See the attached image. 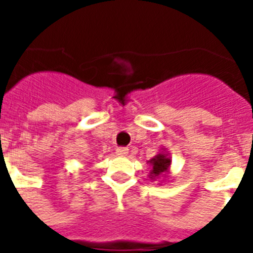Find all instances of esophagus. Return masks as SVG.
<instances>
[{
	"label": "esophagus",
	"mask_w": 253,
	"mask_h": 253,
	"mask_svg": "<svg viewBox=\"0 0 253 253\" xmlns=\"http://www.w3.org/2000/svg\"><path fill=\"white\" fill-rule=\"evenodd\" d=\"M127 154H128V150H127L126 147H119V148H117V151H115V155H117V156H126Z\"/></svg>",
	"instance_id": "esophagus-1"
}]
</instances>
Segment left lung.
Wrapping results in <instances>:
<instances>
[{"instance_id":"obj_1","label":"left lung","mask_w":253,"mask_h":253,"mask_svg":"<svg viewBox=\"0 0 253 253\" xmlns=\"http://www.w3.org/2000/svg\"><path fill=\"white\" fill-rule=\"evenodd\" d=\"M148 164L151 167V170H150V177L151 180H156V178H167L169 174V167H170V158L168 156V154L166 152V150H163L159 152L156 156L148 160Z\"/></svg>"}]
</instances>
